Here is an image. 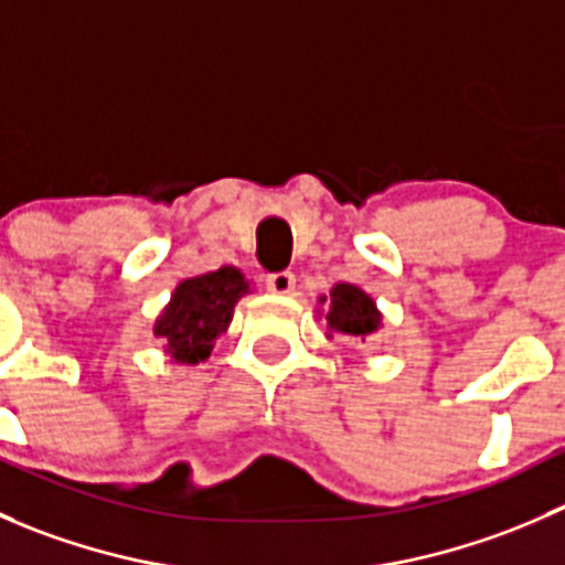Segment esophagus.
I'll use <instances>...</instances> for the list:
<instances>
[{
  "label": "esophagus",
  "instance_id": "1",
  "mask_svg": "<svg viewBox=\"0 0 565 565\" xmlns=\"http://www.w3.org/2000/svg\"><path fill=\"white\" fill-rule=\"evenodd\" d=\"M265 284L273 295H289L295 289V273H289V270L267 273Z\"/></svg>",
  "mask_w": 565,
  "mask_h": 565
}]
</instances>
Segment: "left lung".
Masks as SVG:
<instances>
[{
    "label": "left lung",
    "instance_id": "left-lung-1",
    "mask_svg": "<svg viewBox=\"0 0 565 565\" xmlns=\"http://www.w3.org/2000/svg\"><path fill=\"white\" fill-rule=\"evenodd\" d=\"M328 328L335 333L352 335L358 341H366L380 328V311L374 300L363 289L352 284H339L330 292V311L324 315Z\"/></svg>",
    "mask_w": 565,
    "mask_h": 565
}]
</instances>
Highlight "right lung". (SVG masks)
<instances>
[{"label": "right lung", "instance_id": "right-lung-1", "mask_svg": "<svg viewBox=\"0 0 565 565\" xmlns=\"http://www.w3.org/2000/svg\"><path fill=\"white\" fill-rule=\"evenodd\" d=\"M246 289V278L237 267H221L182 281L174 289L172 303L156 322V335L163 339V350L180 363L204 361L215 347V339L232 322L237 298Z\"/></svg>", "mask_w": 565, "mask_h": 565}]
</instances>
